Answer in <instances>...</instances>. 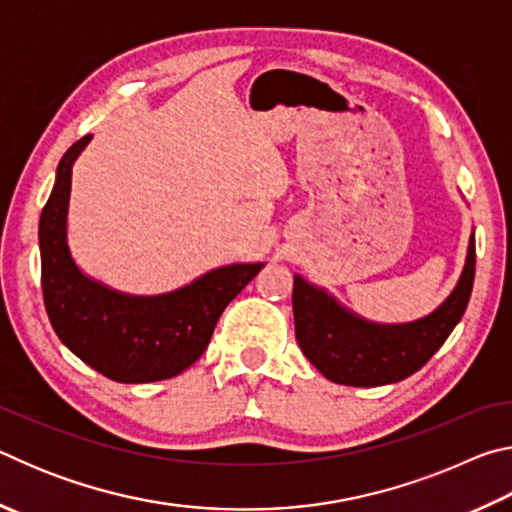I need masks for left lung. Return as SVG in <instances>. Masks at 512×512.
<instances>
[{
  "label": "left lung",
  "instance_id": "left-lung-1",
  "mask_svg": "<svg viewBox=\"0 0 512 512\" xmlns=\"http://www.w3.org/2000/svg\"><path fill=\"white\" fill-rule=\"evenodd\" d=\"M476 268L474 235L456 289L431 316L409 325H375L339 307L325 291L293 277L296 339L327 379L345 386H381L418 372L463 318Z\"/></svg>",
  "mask_w": 512,
  "mask_h": 512
}]
</instances>
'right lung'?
Masks as SVG:
<instances>
[{
    "mask_svg": "<svg viewBox=\"0 0 512 512\" xmlns=\"http://www.w3.org/2000/svg\"><path fill=\"white\" fill-rule=\"evenodd\" d=\"M92 135L63 155L56 185L40 214L42 298L51 327L69 350L121 384L176 377L205 352L216 320L262 264L223 266L189 287L155 298H133L92 282L67 248V203L72 164Z\"/></svg>",
    "mask_w": 512,
    "mask_h": 512,
    "instance_id": "1",
    "label": "right lung"
}]
</instances>
